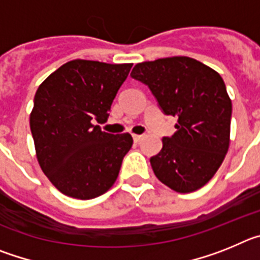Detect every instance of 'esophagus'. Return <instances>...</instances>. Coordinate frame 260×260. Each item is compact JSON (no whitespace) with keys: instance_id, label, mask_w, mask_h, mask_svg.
Returning <instances> with one entry per match:
<instances>
[{"instance_id":"esophagus-1","label":"esophagus","mask_w":260,"mask_h":260,"mask_svg":"<svg viewBox=\"0 0 260 260\" xmlns=\"http://www.w3.org/2000/svg\"><path fill=\"white\" fill-rule=\"evenodd\" d=\"M133 139H134L135 143H138V142H141L142 139H143V135H137V134H134V135H133Z\"/></svg>"}]
</instances>
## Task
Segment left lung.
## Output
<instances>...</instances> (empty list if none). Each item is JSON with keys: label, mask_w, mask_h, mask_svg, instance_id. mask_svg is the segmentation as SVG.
<instances>
[{"label": "left lung", "mask_w": 260, "mask_h": 260, "mask_svg": "<svg viewBox=\"0 0 260 260\" xmlns=\"http://www.w3.org/2000/svg\"><path fill=\"white\" fill-rule=\"evenodd\" d=\"M130 75L148 86L162 113L178 118L177 132L150 158L155 176L177 192L201 189L229 148L232 102L222 78L190 57L142 62Z\"/></svg>", "instance_id": "1"}]
</instances>
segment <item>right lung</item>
I'll return each instance as SVG.
<instances>
[{
  "label": "right lung",
  "mask_w": 260,
  "mask_h": 260,
  "mask_svg": "<svg viewBox=\"0 0 260 260\" xmlns=\"http://www.w3.org/2000/svg\"><path fill=\"white\" fill-rule=\"evenodd\" d=\"M132 66L74 59L39 86L29 126L39 164L62 194L86 201L116 182L133 138L93 122L107 121Z\"/></svg>",
  "instance_id": "add662e5"
}]
</instances>
